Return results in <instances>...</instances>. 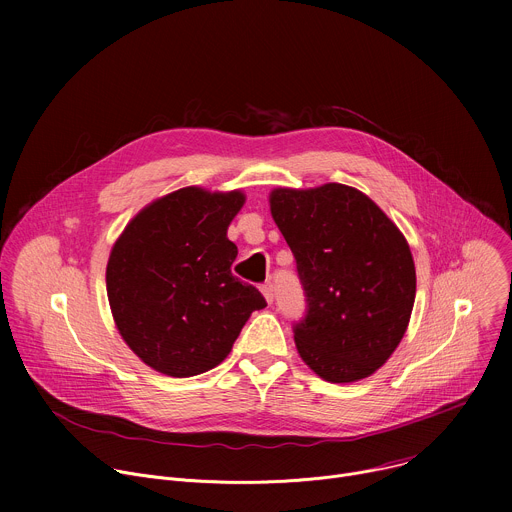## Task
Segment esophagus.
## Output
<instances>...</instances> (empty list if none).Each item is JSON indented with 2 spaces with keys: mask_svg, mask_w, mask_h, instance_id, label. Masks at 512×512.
<instances>
[{
  "mask_svg": "<svg viewBox=\"0 0 512 512\" xmlns=\"http://www.w3.org/2000/svg\"><path fill=\"white\" fill-rule=\"evenodd\" d=\"M261 294L265 296L267 304H271V302H273L275 294H273V283H271V281H267V283H263V285H261Z\"/></svg>",
  "mask_w": 512,
  "mask_h": 512,
  "instance_id": "obj_1",
  "label": "esophagus"
}]
</instances>
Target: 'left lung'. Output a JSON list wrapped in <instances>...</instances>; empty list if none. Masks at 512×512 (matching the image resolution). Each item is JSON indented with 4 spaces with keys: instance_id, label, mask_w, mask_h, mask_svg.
Here are the masks:
<instances>
[{
    "instance_id": "left-lung-1",
    "label": "left lung",
    "mask_w": 512,
    "mask_h": 512,
    "mask_svg": "<svg viewBox=\"0 0 512 512\" xmlns=\"http://www.w3.org/2000/svg\"><path fill=\"white\" fill-rule=\"evenodd\" d=\"M269 206L306 294L294 324L302 360L330 383L371 377L399 346L415 302L403 233L367 194L336 182L275 188Z\"/></svg>"
}]
</instances>
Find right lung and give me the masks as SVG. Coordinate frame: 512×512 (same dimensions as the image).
<instances>
[{
  "instance_id": "1",
  "label": "right lung",
  "mask_w": 512,
  "mask_h": 512,
  "mask_svg": "<svg viewBox=\"0 0 512 512\" xmlns=\"http://www.w3.org/2000/svg\"><path fill=\"white\" fill-rule=\"evenodd\" d=\"M245 194L180 188L139 210L107 263V298L127 346L158 373L194 377L231 352L245 322L267 306L233 275L227 229Z\"/></svg>"
}]
</instances>
